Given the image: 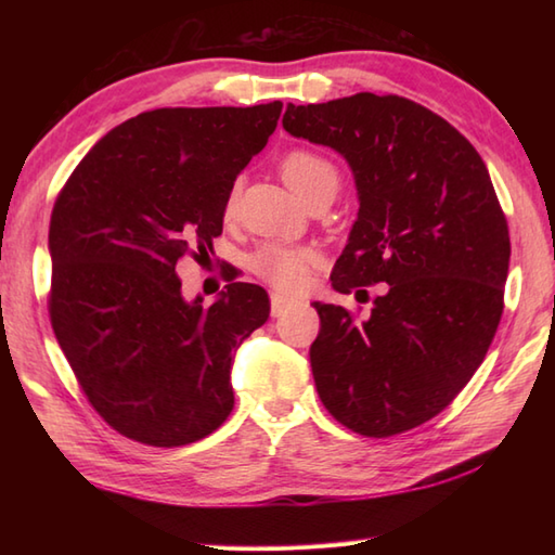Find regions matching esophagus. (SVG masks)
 I'll return each instance as SVG.
<instances>
[{
	"label": "esophagus",
	"mask_w": 555,
	"mask_h": 555,
	"mask_svg": "<svg viewBox=\"0 0 555 555\" xmlns=\"http://www.w3.org/2000/svg\"><path fill=\"white\" fill-rule=\"evenodd\" d=\"M293 305L286 296H279V293H271V317H281Z\"/></svg>",
	"instance_id": "34e87169"
}]
</instances>
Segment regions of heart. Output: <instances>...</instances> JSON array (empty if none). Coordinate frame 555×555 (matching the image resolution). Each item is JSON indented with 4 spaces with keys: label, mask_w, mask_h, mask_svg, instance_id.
I'll list each match as a JSON object with an SVG mask.
<instances>
[{
    "label": "heart",
    "mask_w": 555,
    "mask_h": 555,
    "mask_svg": "<svg viewBox=\"0 0 555 555\" xmlns=\"http://www.w3.org/2000/svg\"><path fill=\"white\" fill-rule=\"evenodd\" d=\"M281 176L296 195L305 197L312 188L326 179H336V167L326 157L310 150H293L279 164ZM238 183L231 185L223 203V217L231 219L238 207ZM317 264V253L308 245H284V243H264L247 257V269L264 284L274 286L284 293H296L305 286L310 269Z\"/></svg>",
    "instance_id": "obj_1"
}]
</instances>
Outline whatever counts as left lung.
Returning a JSON list of instances; mask_svg holds the SVG:
<instances>
[{
    "label": "left lung",
    "instance_id": "8db88e82",
    "mask_svg": "<svg viewBox=\"0 0 555 555\" xmlns=\"http://www.w3.org/2000/svg\"><path fill=\"white\" fill-rule=\"evenodd\" d=\"M284 128L356 173L360 211L332 286L388 284L362 322L314 302L317 393L362 436L415 429L473 379L503 314L511 235L487 164L457 128L398 95L288 104Z\"/></svg>",
    "mask_w": 555,
    "mask_h": 555
}]
</instances>
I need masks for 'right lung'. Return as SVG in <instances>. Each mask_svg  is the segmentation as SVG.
I'll return each mask as SVG.
<instances>
[{
  "instance_id": "add662e5",
  "label": "right lung",
  "mask_w": 555,
  "mask_h": 555,
  "mask_svg": "<svg viewBox=\"0 0 555 555\" xmlns=\"http://www.w3.org/2000/svg\"><path fill=\"white\" fill-rule=\"evenodd\" d=\"M281 107L143 112L104 135L56 195L52 328L88 403L126 439L185 446L231 415L233 350L267 322V291L229 271L203 308L183 300L176 264L207 257L235 176Z\"/></svg>"
}]
</instances>
